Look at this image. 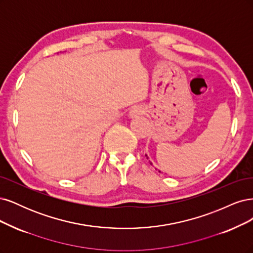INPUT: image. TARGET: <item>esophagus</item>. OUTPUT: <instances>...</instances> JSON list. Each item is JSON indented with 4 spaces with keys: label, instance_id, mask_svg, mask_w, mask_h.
Returning a JSON list of instances; mask_svg holds the SVG:
<instances>
[{
    "label": "esophagus",
    "instance_id": "obj_1",
    "mask_svg": "<svg viewBox=\"0 0 253 253\" xmlns=\"http://www.w3.org/2000/svg\"><path fill=\"white\" fill-rule=\"evenodd\" d=\"M142 113H144V108L142 107V106H134V107L130 110L129 116L131 118H135V117L141 116Z\"/></svg>",
    "mask_w": 253,
    "mask_h": 253
}]
</instances>
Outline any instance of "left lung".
<instances>
[{
  "mask_svg": "<svg viewBox=\"0 0 253 253\" xmlns=\"http://www.w3.org/2000/svg\"><path fill=\"white\" fill-rule=\"evenodd\" d=\"M160 172H161V171H160Z\"/></svg>",
  "mask_w": 253,
  "mask_h": 253,
  "instance_id": "obj_1",
  "label": "left lung"
}]
</instances>
